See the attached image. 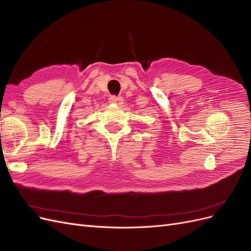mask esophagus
<instances>
[{
    "instance_id": "obj_1",
    "label": "esophagus",
    "mask_w": 251,
    "mask_h": 251,
    "mask_svg": "<svg viewBox=\"0 0 251 251\" xmlns=\"http://www.w3.org/2000/svg\"><path fill=\"white\" fill-rule=\"evenodd\" d=\"M109 101H110L111 103L121 104V103H123L124 100H123V98H121L120 96H111V97L109 98Z\"/></svg>"
}]
</instances>
